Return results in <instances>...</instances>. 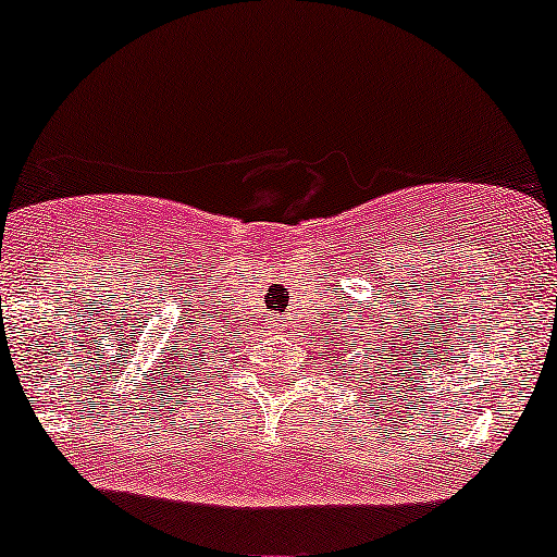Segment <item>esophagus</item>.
Returning a JSON list of instances; mask_svg holds the SVG:
<instances>
[{
    "mask_svg": "<svg viewBox=\"0 0 557 557\" xmlns=\"http://www.w3.org/2000/svg\"><path fill=\"white\" fill-rule=\"evenodd\" d=\"M268 327H271V331H273V333H276V331H278V327H281V320H276V318H271V322H268Z\"/></svg>",
    "mask_w": 557,
    "mask_h": 557,
    "instance_id": "1",
    "label": "esophagus"
}]
</instances>
